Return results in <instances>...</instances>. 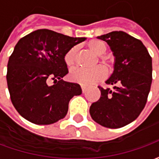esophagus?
<instances>
[{
    "instance_id": "1",
    "label": "esophagus",
    "mask_w": 159,
    "mask_h": 159,
    "mask_svg": "<svg viewBox=\"0 0 159 159\" xmlns=\"http://www.w3.org/2000/svg\"><path fill=\"white\" fill-rule=\"evenodd\" d=\"M81 88H82V91H83V93H85V92H86V87L82 85V86H81Z\"/></svg>"
}]
</instances>
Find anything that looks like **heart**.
<instances>
[{"label":"heart","instance_id":"obj_1","mask_svg":"<svg viewBox=\"0 0 159 159\" xmlns=\"http://www.w3.org/2000/svg\"><path fill=\"white\" fill-rule=\"evenodd\" d=\"M88 48L97 56L104 55L107 51V44L100 40H92L88 43ZM77 48L76 46H74L66 52L64 57V60L66 65L68 67H72L75 64L76 54ZM100 62L106 69H110L111 66V63L109 59L105 58H100ZM70 79L72 82L79 83L81 85L88 86L90 84L97 83L100 80H102L106 76V70L101 66H97L93 69L85 70L82 68H76L70 70Z\"/></svg>","mask_w":159,"mask_h":159}]
</instances>
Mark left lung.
Returning <instances> with one entry per match:
<instances>
[{
	"label": "left lung",
	"mask_w": 159,
	"mask_h": 159,
	"mask_svg": "<svg viewBox=\"0 0 159 159\" xmlns=\"http://www.w3.org/2000/svg\"><path fill=\"white\" fill-rule=\"evenodd\" d=\"M108 43L115 56L114 71L100 89V98L91 105L90 115L101 126L118 129L139 117L147 101L152 81V57L139 39L123 31L98 36Z\"/></svg>",
	"instance_id": "obj_1"
}]
</instances>
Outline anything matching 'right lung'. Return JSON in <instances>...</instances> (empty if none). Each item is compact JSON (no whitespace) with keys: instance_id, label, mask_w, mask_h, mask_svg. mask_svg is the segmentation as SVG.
Here are the masks:
<instances>
[{"instance_id":"add662e5","label":"right lung","mask_w":159,"mask_h":159,"mask_svg":"<svg viewBox=\"0 0 159 159\" xmlns=\"http://www.w3.org/2000/svg\"><path fill=\"white\" fill-rule=\"evenodd\" d=\"M85 39L42 29L18 42L9 57L7 82L12 105L24 118L47 125L66 117L69 101L80 95L82 89L63 81L68 73L64 57ZM50 79L56 82L52 86L47 85Z\"/></svg>"}]
</instances>
